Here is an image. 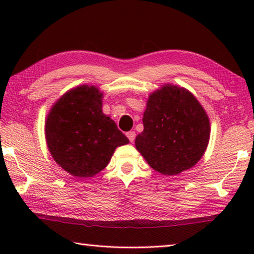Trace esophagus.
<instances>
[{
	"label": "esophagus",
	"instance_id": "obj_1",
	"mask_svg": "<svg viewBox=\"0 0 254 254\" xmlns=\"http://www.w3.org/2000/svg\"><path fill=\"white\" fill-rule=\"evenodd\" d=\"M127 136L128 137V139H130V142H133L134 139H135L136 134H135V132H134V131H130V132L127 133Z\"/></svg>",
	"mask_w": 254,
	"mask_h": 254
}]
</instances>
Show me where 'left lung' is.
<instances>
[{"mask_svg":"<svg viewBox=\"0 0 254 254\" xmlns=\"http://www.w3.org/2000/svg\"><path fill=\"white\" fill-rule=\"evenodd\" d=\"M144 130L135 146L148 165L174 176L201 159L209 139V120L190 91L166 85L149 96Z\"/></svg>","mask_w":254,"mask_h":254,"instance_id":"1","label":"left lung"}]
</instances>
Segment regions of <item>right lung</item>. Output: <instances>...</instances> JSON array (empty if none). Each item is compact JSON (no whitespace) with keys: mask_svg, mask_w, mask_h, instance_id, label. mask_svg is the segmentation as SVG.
I'll return each instance as SVG.
<instances>
[{"mask_svg":"<svg viewBox=\"0 0 254 254\" xmlns=\"http://www.w3.org/2000/svg\"><path fill=\"white\" fill-rule=\"evenodd\" d=\"M101 107L102 93L83 85L63 95L47 118L48 147L53 159L72 176L98 174L109 164L115 149L128 143Z\"/></svg>","mask_w":254,"mask_h":254,"instance_id":"right-lung-1","label":"right lung"}]
</instances>
